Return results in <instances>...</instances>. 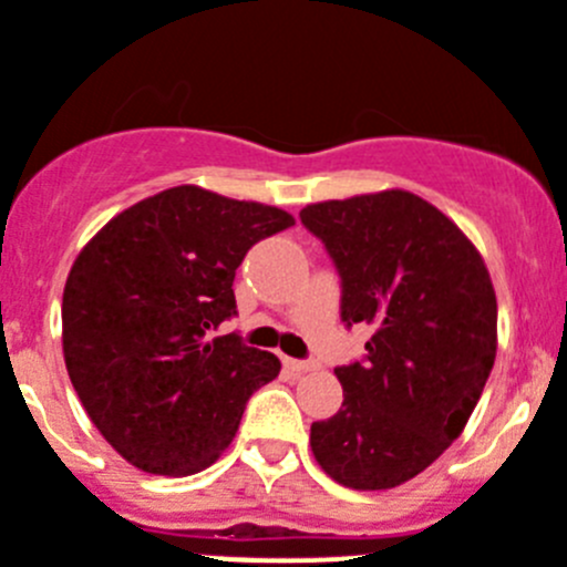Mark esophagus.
<instances>
[{"label": "esophagus", "instance_id": "1", "mask_svg": "<svg viewBox=\"0 0 567 567\" xmlns=\"http://www.w3.org/2000/svg\"><path fill=\"white\" fill-rule=\"evenodd\" d=\"M285 368L293 373H307V371H316V362L312 360H293V357H285Z\"/></svg>", "mask_w": 567, "mask_h": 567}]
</instances>
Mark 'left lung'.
Returning <instances> with one entry per match:
<instances>
[{"label": "left lung", "mask_w": 567, "mask_h": 567, "mask_svg": "<svg viewBox=\"0 0 567 567\" xmlns=\"http://www.w3.org/2000/svg\"><path fill=\"white\" fill-rule=\"evenodd\" d=\"M299 218L338 268L346 327H373L365 360L334 368L343 406L310 426L312 454L343 487H399L463 435L485 390L491 274L463 229L410 190L318 202Z\"/></svg>", "instance_id": "8db88e82"}]
</instances>
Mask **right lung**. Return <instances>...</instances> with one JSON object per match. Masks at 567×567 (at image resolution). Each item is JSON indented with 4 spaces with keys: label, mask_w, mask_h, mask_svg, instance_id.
<instances>
[{
    "label": "right lung",
    "mask_w": 567,
    "mask_h": 567,
    "mask_svg": "<svg viewBox=\"0 0 567 567\" xmlns=\"http://www.w3.org/2000/svg\"><path fill=\"white\" fill-rule=\"evenodd\" d=\"M293 216L179 185L104 224L63 290V357L93 426L135 468L199 474L221 457L271 351L213 338L235 312V271Z\"/></svg>",
    "instance_id": "1"
}]
</instances>
